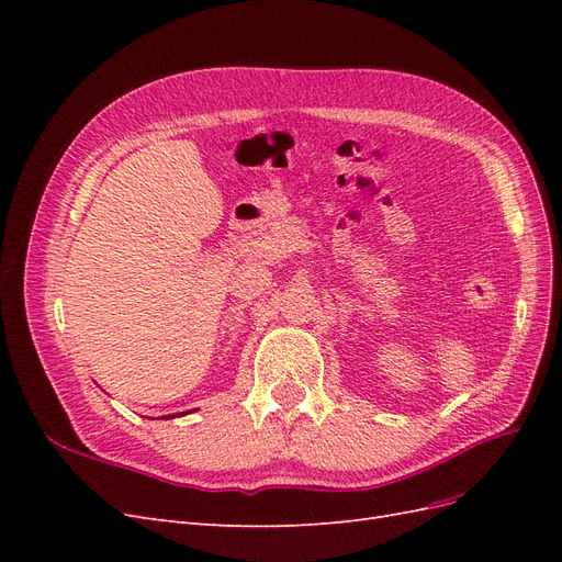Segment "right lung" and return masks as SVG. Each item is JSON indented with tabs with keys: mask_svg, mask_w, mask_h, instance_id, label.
Segmentation results:
<instances>
[{
	"mask_svg": "<svg viewBox=\"0 0 562 562\" xmlns=\"http://www.w3.org/2000/svg\"><path fill=\"white\" fill-rule=\"evenodd\" d=\"M180 415H182V413H180ZM173 417H176V415H173Z\"/></svg>",
	"mask_w": 562,
	"mask_h": 562,
	"instance_id": "obj_1",
	"label": "right lung"
}]
</instances>
